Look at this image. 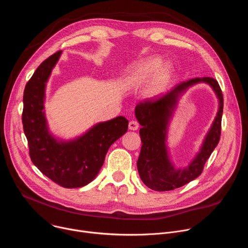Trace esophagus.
Returning a JSON list of instances; mask_svg holds the SVG:
<instances>
[{
  "mask_svg": "<svg viewBox=\"0 0 248 248\" xmlns=\"http://www.w3.org/2000/svg\"><path fill=\"white\" fill-rule=\"evenodd\" d=\"M138 127H139V124H138L137 122H135V121L129 122V124H128V128H129L130 130H137Z\"/></svg>",
  "mask_w": 248,
  "mask_h": 248,
  "instance_id": "esophagus-1",
  "label": "esophagus"
}]
</instances>
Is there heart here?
<instances>
[{
    "label": "heart",
    "mask_w": 248,
    "mask_h": 248,
    "mask_svg": "<svg viewBox=\"0 0 248 248\" xmlns=\"http://www.w3.org/2000/svg\"><path fill=\"white\" fill-rule=\"evenodd\" d=\"M175 72L170 62H164L159 56H150L128 65L123 74L125 88H140L147 84L145 97H159L167 88Z\"/></svg>",
    "instance_id": "b5f03b06"
}]
</instances>
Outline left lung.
Instances as JSON below:
<instances>
[{"label": "left lung", "mask_w": 248, "mask_h": 248, "mask_svg": "<svg viewBox=\"0 0 248 248\" xmlns=\"http://www.w3.org/2000/svg\"><path fill=\"white\" fill-rule=\"evenodd\" d=\"M199 83L208 84L215 91L218 99V111L200 151L186 167L178 168L174 166L168 152V125L180 96L189 87ZM223 108L221 88L218 81L212 78H196L184 81L155 101L138 104L135 117L142 126L139 130L142 146L137 161V170L143 184L155 191H169L198 178L205 162L219 143Z\"/></svg>", "instance_id": "obj_1"}]
</instances>
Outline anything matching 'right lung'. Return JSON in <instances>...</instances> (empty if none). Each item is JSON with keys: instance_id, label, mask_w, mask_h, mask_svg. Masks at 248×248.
I'll list each match as a JSON object with an SVG mask.
<instances>
[{"instance_id": "right-lung-1", "label": "right lung", "mask_w": 248, "mask_h": 248, "mask_svg": "<svg viewBox=\"0 0 248 248\" xmlns=\"http://www.w3.org/2000/svg\"><path fill=\"white\" fill-rule=\"evenodd\" d=\"M62 51L35 70L23 93L22 124L33 164L54 183L65 188L90 184L99 173L111 145L126 131L128 121L119 116L101 122L70 139L56 136L45 114L46 86Z\"/></svg>"}]
</instances>
